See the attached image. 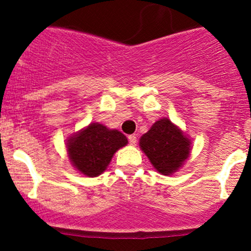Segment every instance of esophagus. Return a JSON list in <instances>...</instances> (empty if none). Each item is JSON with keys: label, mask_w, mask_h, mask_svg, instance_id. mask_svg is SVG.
Masks as SVG:
<instances>
[{"label": "esophagus", "mask_w": 251, "mask_h": 251, "mask_svg": "<svg viewBox=\"0 0 251 251\" xmlns=\"http://www.w3.org/2000/svg\"><path fill=\"white\" fill-rule=\"evenodd\" d=\"M128 142L131 145H135V143H137V137H135L134 134L128 135Z\"/></svg>", "instance_id": "1"}]
</instances>
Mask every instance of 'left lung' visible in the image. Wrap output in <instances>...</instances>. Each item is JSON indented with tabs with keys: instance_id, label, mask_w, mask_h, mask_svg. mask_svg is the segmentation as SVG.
<instances>
[{
	"instance_id": "obj_1",
	"label": "left lung",
	"mask_w": 251,
	"mask_h": 251,
	"mask_svg": "<svg viewBox=\"0 0 251 251\" xmlns=\"http://www.w3.org/2000/svg\"><path fill=\"white\" fill-rule=\"evenodd\" d=\"M139 146L153 168L164 176L175 174L180 169L191 151L188 135L168 118L155 122L142 135Z\"/></svg>"
}]
</instances>
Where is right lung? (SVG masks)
<instances>
[{
    "label": "right lung",
    "mask_w": 251,
    "mask_h": 251,
    "mask_svg": "<svg viewBox=\"0 0 251 251\" xmlns=\"http://www.w3.org/2000/svg\"><path fill=\"white\" fill-rule=\"evenodd\" d=\"M127 143V138L118 129L92 123L68 138V158L82 175L97 177L107 169L113 154Z\"/></svg>",
    "instance_id": "obj_1"
}]
</instances>
